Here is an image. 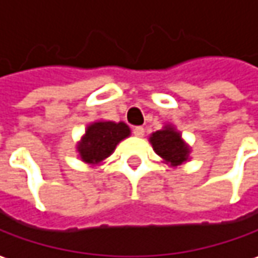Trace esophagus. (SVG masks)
I'll return each mask as SVG.
<instances>
[{"label":"esophagus","mask_w":258,"mask_h":258,"mask_svg":"<svg viewBox=\"0 0 258 258\" xmlns=\"http://www.w3.org/2000/svg\"><path fill=\"white\" fill-rule=\"evenodd\" d=\"M133 134L138 137V138H141V137H144V128L143 127H136V128L133 130Z\"/></svg>","instance_id":"esophagus-1"}]
</instances>
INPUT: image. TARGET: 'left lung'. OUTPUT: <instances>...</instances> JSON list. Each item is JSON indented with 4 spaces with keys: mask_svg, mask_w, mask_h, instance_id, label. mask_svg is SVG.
I'll return each mask as SVG.
<instances>
[{
    "mask_svg": "<svg viewBox=\"0 0 258 258\" xmlns=\"http://www.w3.org/2000/svg\"><path fill=\"white\" fill-rule=\"evenodd\" d=\"M154 151L171 166L182 165L189 159L190 148L183 140L178 130L172 124H166L162 130L152 133L150 137Z\"/></svg>",
    "mask_w": 258,
    "mask_h": 258,
    "instance_id": "1",
    "label": "left lung"
}]
</instances>
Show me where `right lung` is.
I'll return each mask as SVG.
<instances>
[{
    "label": "right lung",
    "instance_id": "obj_1",
    "mask_svg": "<svg viewBox=\"0 0 258 258\" xmlns=\"http://www.w3.org/2000/svg\"><path fill=\"white\" fill-rule=\"evenodd\" d=\"M130 134V127L122 121H96L89 124L86 134L76 147L80 159L89 165H97L110 157L117 144Z\"/></svg>",
    "mask_w": 258,
    "mask_h": 258
}]
</instances>
